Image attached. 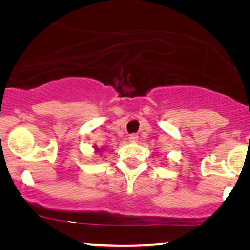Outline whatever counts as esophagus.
<instances>
[{
	"label": "esophagus",
	"mask_w": 250,
	"mask_h": 250,
	"mask_svg": "<svg viewBox=\"0 0 250 250\" xmlns=\"http://www.w3.org/2000/svg\"><path fill=\"white\" fill-rule=\"evenodd\" d=\"M138 139H139L138 134H131V135L128 136V140H129V142H132V143H135V142H138Z\"/></svg>",
	"instance_id": "esophagus-1"
}]
</instances>
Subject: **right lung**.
<instances>
[{"instance_id": "add662e5", "label": "right lung", "mask_w": 250, "mask_h": 250, "mask_svg": "<svg viewBox=\"0 0 250 250\" xmlns=\"http://www.w3.org/2000/svg\"><path fill=\"white\" fill-rule=\"evenodd\" d=\"M94 150H95V152H101V150L99 149V148H97V146H94Z\"/></svg>"}]
</instances>
